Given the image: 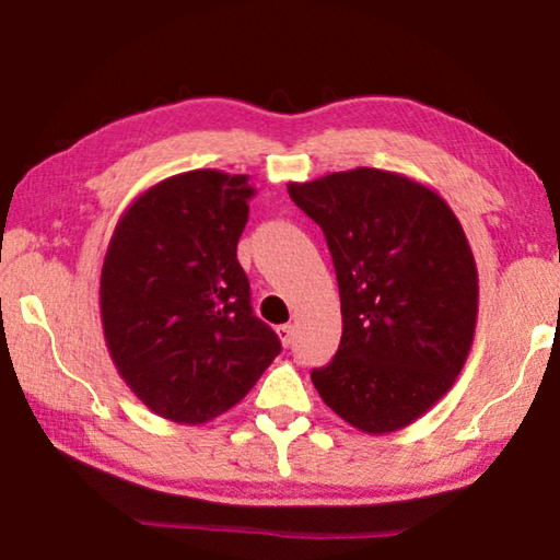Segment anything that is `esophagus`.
Segmentation results:
<instances>
[{
	"instance_id": "obj_1",
	"label": "esophagus",
	"mask_w": 560,
	"mask_h": 560,
	"mask_svg": "<svg viewBox=\"0 0 560 560\" xmlns=\"http://www.w3.org/2000/svg\"><path fill=\"white\" fill-rule=\"evenodd\" d=\"M277 334H279V340H281V343L287 346V348L293 343V326H289V324H287V326H279V328H277Z\"/></svg>"
}]
</instances>
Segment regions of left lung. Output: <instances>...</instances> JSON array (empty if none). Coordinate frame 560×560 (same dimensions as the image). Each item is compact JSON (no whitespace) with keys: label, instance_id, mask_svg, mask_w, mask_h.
Here are the masks:
<instances>
[{"label":"left lung","instance_id":"left-lung-1","mask_svg":"<svg viewBox=\"0 0 560 560\" xmlns=\"http://www.w3.org/2000/svg\"><path fill=\"white\" fill-rule=\"evenodd\" d=\"M334 257L343 336L311 371L330 410L385 434L422 417L457 381L479 306L471 246L450 205L377 167L289 183Z\"/></svg>","mask_w":560,"mask_h":560}]
</instances>
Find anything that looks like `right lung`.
<instances>
[{
  "instance_id": "right-lung-1",
  "label": "right lung",
  "mask_w": 560,
  "mask_h": 560,
  "mask_svg": "<svg viewBox=\"0 0 560 560\" xmlns=\"http://www.w3.org/2000/svg\"><path fill=\"white\" fill-rule=\"evenodd\" d=\"M252 195L246 175L189 170L138 195L113 230L103 336L122 381L165 420H214L281 353L236 261Z\"/></svg>"
}]
</instances>
